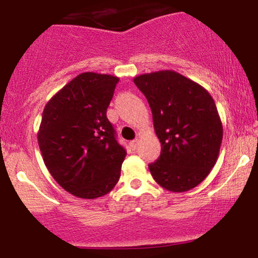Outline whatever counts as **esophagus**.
I'll list each match as a JSON object with an SVG mask.
<instances>
[{
  "mask_svg": "<svg viewBox=\"0 0 258 258\" xmlns=\"http://www.w3.org/2000/svg\"><path fill=\"white\" fill-rule=\"evenodd\" d=\"M138 143H139L138 139H135V141L130 142V148H131L132 150H136V149H137V147H138Z\"/></svg>",
  "mask_w": 258,
  "mask_h": 258,
  "instance_id": "esophagus-1",
  "label": "esophagus"
}]
</instances>
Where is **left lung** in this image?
Wrapping results in <instances>:
<instances>
[{
	"mask_svg": "<svg viewBox=\"0 0 258 258\" xmlns=\"http://www.w3.org/2000/svg\"><path fill=\"white\" fill-rule=\"evenodd\" d=\"M153 114L161 154L149 165L159 185L184 193L211 172L220 154L223 126L215 100L203 86L173 70L133 79Z\"/></svg>",
	"mask_w": 258,
	"mask_h": 258,
	"instance_id": "1",
	"label": "left lung"
}]
</instances>
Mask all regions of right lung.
Returning a JSON list of instances; mask_svg holds the SVG:
<instances>
[{
    "instance_id": "add662e5",
    "label": "right lung",
    "mask_w": 258,
    "mask_h": 258,
    "mask_svg": "<svg viewBox=\"0 0 258 258\" xmlns=\"http://www.w3.org/2000/svg\"><path fill=\"white\" fill-rule=\"evenodd\" d=\"M117 76L82 73L47 102L37 132L47 170L61 188L96 199L116 185L126 150L106 117Z\"/></svg>"
}]
</instances>
